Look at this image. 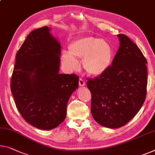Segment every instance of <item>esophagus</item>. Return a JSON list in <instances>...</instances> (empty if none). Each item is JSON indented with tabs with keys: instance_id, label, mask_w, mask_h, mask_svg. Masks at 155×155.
<instances>
[{
	"instance_id": "34e87169",
	"label": "esophagus",
	"mask_w": 155,
	"mask_h": 155,
	"mask_svg": "<svg viewBox=\"0 0 155 155\" xmlns=\"http://www.w3.org/2000/svg\"><path fill=\"white\" fill-rule=\"evenodd\" d=\"M78 83H79V85L81 87H83L85 85V82L84 79H82V78H79V81H78Z\"/></svg>"
}]
</instances>
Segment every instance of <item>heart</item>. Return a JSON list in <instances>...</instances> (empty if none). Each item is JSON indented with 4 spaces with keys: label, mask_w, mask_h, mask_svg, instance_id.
Segmentation results:
<instances>
[{
    "label": "heart",
    "mask_w": 155,
    "mask_h": 155,
    "mask_svg": "<svg viewBox=\"0 0 155 155\" xmlns=\"http://www.w3.org/2000/svg\"><path fill=\"white\" fill-rule=\"evenodd\" d=\"M69 52L63 51L62 63L69 70L78 68L77 58L82 59L86 72L92 76L102 74L112 63L114 50L107 40L95 37L86 36L78 38L70 44Z\"/></svg>",
    "instance_id": "obj_1"
}]
</instances>
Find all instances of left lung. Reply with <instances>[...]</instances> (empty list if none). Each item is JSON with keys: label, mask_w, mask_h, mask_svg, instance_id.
<instances>
[{"label": "left lung", "mask_w": 155, "mask_h": 155, "mask_svg": "<svg viewBox=\"0 0 155 155\" xmlns=\"http://www.w3.org/2000/svg\"><path fill=\"white\" fill-rule=\"evenodd\" d=\"M120 47L112 64L94 78H87L91 114L97 123L119 128L130 121L146 97L147 61L127 36L117 35Z\"/></svg>", "instance_id": "8db88e82"}]
</instances>
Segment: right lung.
<instances>
[{
	"mask_svg": "<svg viewBox=\"0 0 155 155\" xmlns=\"http://www.w3.org/2000/svg\"><path fill=\"white\" fill-rule=\"evenodd\" d=\"M45 26L32 31L16 55L11 91L18 112L28 123L45 130L66 117L68 101L78 86L74 74H59L60 43Z\"/></svg>",
	"mask_w": 155,
	"mask_h": 155,
	"instance_id": "add662e5",
	"label": "right lung"
}]
</instances>
